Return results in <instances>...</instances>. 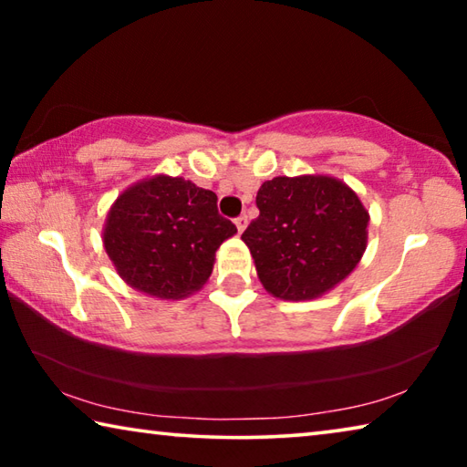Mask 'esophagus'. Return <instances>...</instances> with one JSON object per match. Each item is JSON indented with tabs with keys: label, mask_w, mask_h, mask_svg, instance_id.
Instances as JSON below:
<instances>
[{
	"label": "esophagus",
	"mask_w": 467,
	"mask_h": 467,
	"mask_svg": "<svg viewBox=\"0 0 467 467\" xmlns=\"http://www.w3.org/2000/svg\"><path fill=\"white\" fill-rule=\"evenodd\" d=\"M234 224H236V228H239V233H243V231H244V228H247V216H244V214H241L239 218H236V220H234Z\"/></svg>",
	"instance_id": "obj_1"
}]
</instances>
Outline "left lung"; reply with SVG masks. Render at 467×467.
<instances>
[{
    "label": "left lung",
    "instance_id": "left-lung-1",
    "mask_svg": "<svg viewBox=\"0 0 467 467\" xmlns=\"http://www.w3.org/2000/svg\"><path fill=\"white\" fill-rule=\"evenodd\" d=\"M259 216L241 239L267 292L317 298L342 282L367 247L368 212L331 177H275L259 187Z\"/></svg>",
    "mask_w": 467,
    "mask_h": 467
}]
</instances>
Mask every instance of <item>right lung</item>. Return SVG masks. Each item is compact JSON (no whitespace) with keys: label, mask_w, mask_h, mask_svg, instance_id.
Wrapping results in <instances>:
<instances>
[{"label":"right lung","mask_w":467,"mask_h":467,"mask_svg":"<svg viewBox=\"0 0 467 467\" xmlns=\"http://www.w3.org/2000/svg\"><path fill=\"white\" fill-rule=\"evenodd\" d=\"M216 193L181 177H154L123 192L109 212L105 249L130 286L181 298L203 286L216 249L236 233Z\"/></svg>","instance_id":"obj_1"}]
</instances>
